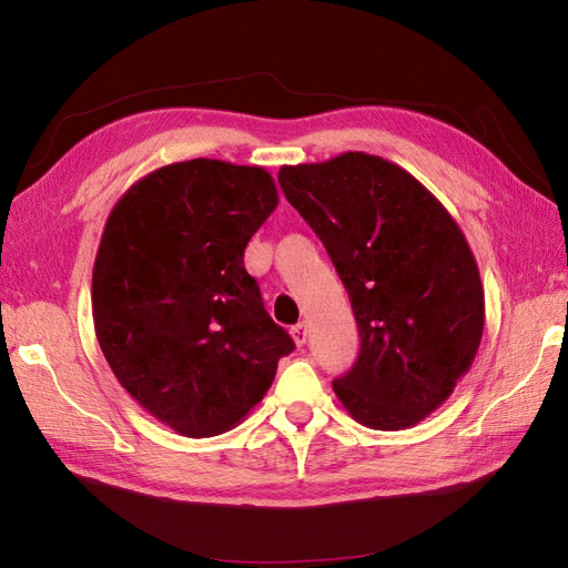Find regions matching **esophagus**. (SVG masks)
<instances>
[{"mask_svg":"<svg viewBox=\"0 0 568 568\" xmlns=\"http://www.w3.org/2000/svg\"><path fill=\"white\" fill-rule=\"evenodd\" d=\"M291 336H294L296 346H305V341H307V326H305V322H298L296 326H291Z\"/></svg>","mask_w":568,"mask_h":568,"instance_id":"esophagus-1","label":"esophagus"}]
</instances>
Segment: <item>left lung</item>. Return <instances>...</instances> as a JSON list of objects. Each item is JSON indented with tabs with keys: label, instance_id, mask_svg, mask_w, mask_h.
Returning a JSON list of instances; mask_svg holds the SVG:
<instances>
[{
	"label": "left lung",
	"instance_id": "1",
	"mask_svg": "<svg viewBox=\"0 0 568 568\" xmlns=\"http://www.w3.org/2000/svg\"><path fill=\"white\" fill-rule=\"evenodd\" d=\"M286 201L348 291L359 355L334 379L359 424L400 432L440 407L484 336V286L453 215L407 170L363 151L284 165Z\"/></svg>",
	"mask_w": 568,
	"mask_h": 568
}]
</instances>
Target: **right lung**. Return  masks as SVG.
Here are the masks:
<instances>
[{
  "label": "right lung",
  "instance_id": "right-lung-1",
  "mask_svg": "<svg viewBox=\"0 0 568 568\" xmlns=\"http://www.w3.org/2000/svg\"><path fill=\"white\" fill-rule=\"evenodd\" d=\"M277 203L267 170L194 159L132 184L106 220L92 274L101 353L120 386L182 436L230 432L294 351L244 267Z\"/></svg>",
  "mask_w": 568,
  "mask_h": 568
}]
</instances>
